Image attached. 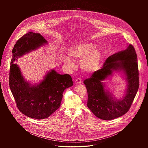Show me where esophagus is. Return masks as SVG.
<instances>
[{"label": "esophagus", "mask_w": 148, "mask_h": 148, "mask_svg": "<svg viewBox=\"0 0 148 148\" xmlns=\"http://www.w3.org/2000/svg\"><path fill=\"white\" fill-rule=\"evenodd\" d=\"M75 84H80L82 83V80L80 78H77L76 80H75Z\"/></svg>", "instance_id": "1"}]
</instances>
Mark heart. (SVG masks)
<instances>
[{
	"label": "heart",
	"instance_id": "obj_1",
	"mask_svg": "<svg viewBox=\"0 0 148 148\" xmlns=\"http://www.w3.org/2000/svg\"><path fill=\"white\" fill-rule=\"evenodd\" d=\"M69 56L74 60H82V69L87 73L97 71L101 62V53L94 44L83 42L72 46L69 49ZM64 63L73 66L74 63L67 57L63 59Z\"/></svg>",
	"mask_w": 148,
	"mask_h": 148
}]
</instances>
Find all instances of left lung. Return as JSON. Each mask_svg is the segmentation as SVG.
<instances>
[{
	"mask_svg": "<svg viewBox=\"0 0 148 148\" xmlns=\"http://www.w3.org/2000/svg\"><path fill=\"white\" fill-rule=\"evenodd\" d=\"M114 71L122 72L127 82L126 93L117 99L105 89L103 81ZM137 55L134 47L129 44L126 49L108 57L101 69L95 71L84 84L88 92V108L101 119H114L127 113L138 92L139 81Z\"/></svg>",
	"mask_w": 148,
	"mask_h": 148,
	"instance_id": "obj_1",
	"label": "left lung"
}]
</instances>
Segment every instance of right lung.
<instances>
[{"instance_id": "right-lung-1", "label": "right lung", "mask_w": 148, "mask_h": 148, "mask_svg": "<svg viewBox=\"0 0 148 148\" xmlns=\"http://www.w3.org/2000/svg\"><path fill=\"white\" fill-rule=\"evenodd\" d=\"M47 41L39 33L30 32L16 42L12 50L9 81L10 89L20 112L35 119L48 118L60 107L63 92L71 86L69 74H60L54 69L48 72L39 84H30L21 74L19 66L14 63L18 58L42 45Z\"/></svg>"}]
</instances>
